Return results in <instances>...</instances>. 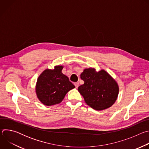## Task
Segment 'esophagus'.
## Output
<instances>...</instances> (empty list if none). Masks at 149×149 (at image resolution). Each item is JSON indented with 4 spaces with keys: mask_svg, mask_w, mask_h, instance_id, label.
Segmentation results:
<instances>
[{
    "mask_svg": "<svg viewBox=\"0 0 149 149\" xmlns=\"http://www.w3.org/2000/svg\"><path fill=\"white\" fill-rule=\"evenodd\" d=\"M74 85H75V87L77 88L78 87V86H79V82H75V83H74Z\"/></svg>",
    "mask_w": 149,
    "mask_h": 149,
    "instance_id": "1",
    "label": "esophagus"
}]
</instances>
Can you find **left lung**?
I'll return each mask as SVG.
<instances>
[{
	"label": "left lung",
	"instance_id": "obj_1",
	"mask_svg": "<svg viewBox=\"0 0 149 149\" xmlns=\"http://www.w3.org/2000/svg\"><path fill=\"white\" fill-rule=\"evenodd\" d=\"M84 84L78 87L79 93L90 107L97 111L110 108L116 101L119 93L117 81L104 70L86 68L80 75Z\"/></svg>",
	"mask_w": 149,
	"mask_h": 149
}]
</instances>
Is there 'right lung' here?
Masks as SVG:
<instances>
[{"label":"right lung","mask_w":149,"mask_h":149,"mask_svg":"<svg viewBox=\"0 0 149 149\" xmlns=\"http://www.w3.org/2000/svg\"><path fill=\"white\" fill-rule=\"evenodd\" d=\"M63 68L62 65H56L52 70H45L38 77L35 92L43 104L51 106L61 102L67 93L75 87L68 77L62 74Z\"/></svg>","instance_id":"add662e5"}]
</instances>
